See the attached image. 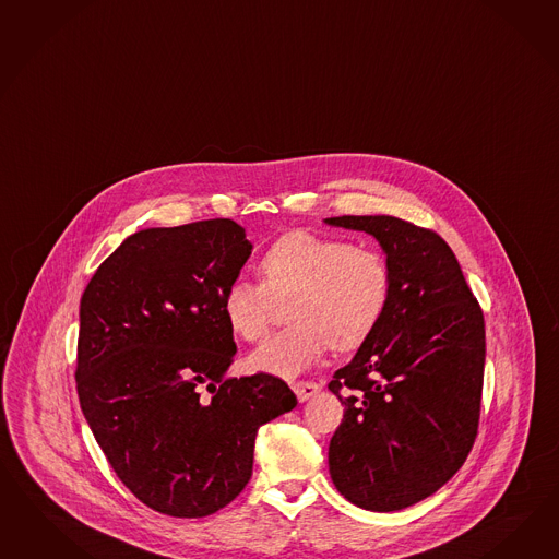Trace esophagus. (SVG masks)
<instances>
[{
  "label": "esophagus",
  "instance_id": "1",
  "mask_svg": "<svg viewBox=\"0 0 559 559\" xmlns=\"http://www.w3.org/2000/svg\"><path fill=\"white\" fill-rule=\"evenodd\" d=\"M290 389L295 391L297 394V399L305 403V401H309L313 394H318L321 391V386H319L318 382H309V380H299V382H293L290 384Z\"/></svg>",
  "mask_w": 559,
  "mask_h": 559
}]
</instances>
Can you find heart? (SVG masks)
<instances>
[{
	"label": "heart",
	"instance_id": "1",
	"mask_svg": "<svg viewBox=\"0 0 559 559\" xmlns=\"http://www.w3.org/2000/svg\"><path fill=\"white\" fill-rule=\"evenodd\" d=\"M260 285L234 281L222 309L229 330L257 342L271 325L274 302L288 301L290 328L272 333L250 354V368L274 377H299L330 346L347 352L362 346L384 318L393 274L374 248L346 238L297 229L278 238L258 262Z\"/></svg>",
	"mask_w": 559,
	"mask_h": 559
}]
</instances>
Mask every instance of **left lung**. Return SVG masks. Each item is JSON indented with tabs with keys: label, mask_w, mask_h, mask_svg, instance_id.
<instances>
[{
	"label": "left lung",
	"mask_w": 559,
	"mask_h": 559,
	"mask_svg": "<svg viewBox=\"0 0 559 559\" xmlns=\"http://www.w3.org/2000/svg\"><path fill=\"white\" fill-rule=\"evenodd\" d=\"M325 222L374 236L393 274L380 325L328 384L344 405L330 474L349 502L401 511L448 483L478 436L483 309L433 229L393 215Z\"/></svg>",
	"instance_id": "8db88e82"
}]
</instances>
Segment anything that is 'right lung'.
Wrapping results in <instances>:
<instances>
[{"mask_svg":"<svg viewBox=\"0 0 559 559\" xmlns=\"http://www.w3.org/2000/svg\"><path fill=\"white\" fill-rule=\"evenodd\" d=\"M250 252L224 217L142 229L81 297L79 403L109 466L156 513L224 509L252 476L258 427L297 405L272 374L224 378L236 342L222 299Z\"/></svg>","mask_w":559,"mask_h":559,"instance_id":"add662e5","label":"right lung"}]
</instances>
